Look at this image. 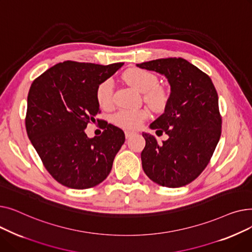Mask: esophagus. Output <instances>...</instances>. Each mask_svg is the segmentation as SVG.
Listing matches in <instances>:
<instances>
[{"label":"esophagus","instance_id":"34e87169","mask_svg":"<svg viewBox=\"0 0 252 252\" xmlns=\"http://www.w3.org/2000/svg\"><path fill=\"white\" fill-rule=\"evenodd\" d=\"M136 133H134V131H129V130H126L125 131V135H126V139H129L131 136H134Z\"/></svg>","mask_w":252,"mask_h":252}]
</instances>
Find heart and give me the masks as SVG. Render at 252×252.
I'll use <instances>...</instances> for the list:
<instances>
[{"instance_id": "obj_1", "label": "heart", "mask_w": 252, "mask_h": 252, "mask_svg": "<svg viewBox=\"0 0 252 252\" xmlns=\"http://www.w3.org/2000/svg\"><path fill=\"white\" fill-rule=\"evenodd\" d=\"M125 81L140 92L144 98L156 109L163 108L167 102L166 91L158 85V77L145 69L131 68L124 73ZM113 83L111 79H105L99 84L96 90V98L103 108H110L113 104ZM149 117V111L145 108L127 109L123 108L112 115L115 126L126 129H137Z\"/></svg>"}]
</instances>
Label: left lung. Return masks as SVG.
<instances>
[{
    "mask_svg": "<svg viewBox=\"0 0 252 252\" xmlns=\"http://www.w3.org/2000/svg\"><path fill=\"white\" fill-rule=\"evenodd\" d=\"M137 66L165 75L170 85L164 113L150 125L168 139L158 144L152 135L143 133V169L160 186H185L207 166L220 138L217 90L205 72L183 58L156 59Z\"/></svg>",
    "mask_w": 252,
    "mask_h": 252,
    "instance_id": "left-lung-1",
    "label": "left lung"
}]
</instances>
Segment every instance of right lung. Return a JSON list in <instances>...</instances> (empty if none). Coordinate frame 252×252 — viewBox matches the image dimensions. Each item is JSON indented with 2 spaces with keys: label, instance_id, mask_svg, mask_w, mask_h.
I'll return each mask as SVG.
<instances>
[{
  "label": "right lung",
  "instance_id": "1",
  "mask_svg": "<svg viewBox=\"0 0 252 252\" xmlns=\"http://www.w3.org/2000/svg\"><path fill=\"white\" fill-rule=\"evenodd\" d=\"M124 65L64 61L32 82L28 96L26 133L49 174L71 189L97 186L109 175L125 133L97 118L104 130L88 138L85 128L100 113L96 90Z\"/></svg>",
  "mask_w": 252,
  "mask_h": 252
}]
</instances>
